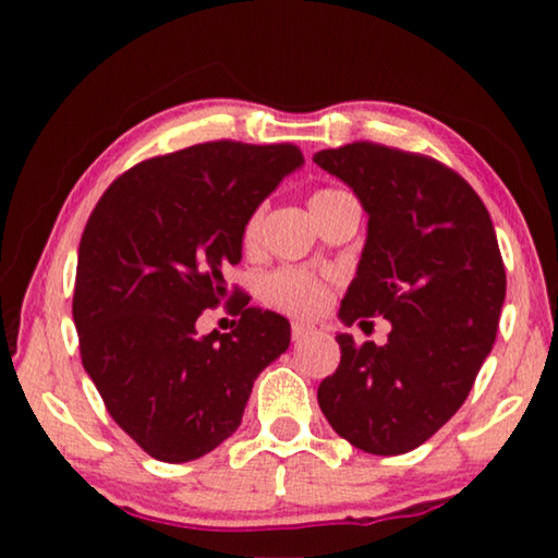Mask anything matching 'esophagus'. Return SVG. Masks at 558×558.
<instances>
[{"instance_id": "34e87169", "label": "esophagus", "mask_w": 558, "mask_h": 558, "mask_svg": "<svg viewBox=\"0 0 558 558\" xmlns=\"http://www.w3.org/2000/svg\"><path fill=\"white\" fill-rule=\"evenodd\" d=\"M307 335H313V327L302 325V323H292V339H295V342H300V339H305Z\"/></svg>"}]
</instances>
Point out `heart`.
<instances>
[{
  "instance_id": "1",
  "label": "heart",
  "mask_w": 558,
  "mask_h": 558,
  "mask_svg": "<svg viewBox=\"0 0 558 558\" xmlns=\"http://www.w3.org/2000/svg\"><path fill=\"white\" fill-rule=\"evenodd\" d=\"M342 194L344 192H339V189H319V192L313 194V199H310V209H317V206L332 202ZM260 231H263V209L253 211L243 226L245 248L248 251L256 248L260 241ZM325 295H327L325 280L310 270L280 268L266 278V298L272 302V305L288 310L292 315L317 313V310L323 307Z\"/></svg>"
}]
</instances>
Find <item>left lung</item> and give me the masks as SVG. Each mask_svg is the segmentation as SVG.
Returning <instances> with one entry per match:
<instances>
[{
	"label": "left lung",
	"mask_w": 558,
	"mask_h": 558,
	"mask_svg": "<svg viewBox=\"0 0 558 558\" xmlns=\"http://www.w3.org/2000/svg\"><path fill=\"white\" fill-rule=\"evenodd\" d=\"M313 159L369 216L339 319L391 323L384 347L337 335L342 359L319 384V409L354 448L401 456L456 415L493 352L507 290L495 226L475 189L438 159L376 143Z\"/></svg>",
	"instance_id": "1"
}]
</instances>
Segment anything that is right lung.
<instances>
[{
	"instance_id": "add662e5",
	"label": "right lung",
	"mask_w": 558,
	"mask_h": 558,
	"mask_svg": "<svg viewBox=\"0 0 558 558\" xmlns=\"http://www.w3.org/2000/svg\"><path fill=\"white\" fill-rule=\"evenodd\" d=\"M295 145L233 140L153 157L112 182L81 235L73 323L81 359L112 421L162 462L211 452L241 426L253 381L290 347V323L229 295L243 226L282 177ZM242 315L221 336L195 335L220 300Z\"/></svg>"
}]
</instances>
